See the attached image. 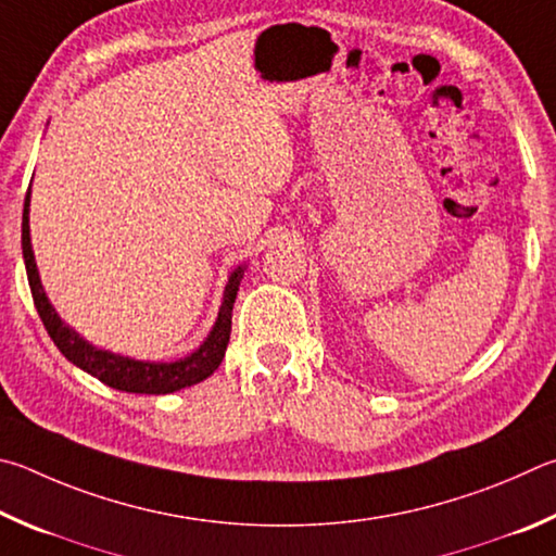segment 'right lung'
Segmentation results:
<instances>
[{
    "label": "right lung",
    "mask_w": 556,
    "mask_h": 556,
    "mask_svg": "<svg viewBox=\"0 0 556 556\" xmlns=\"http://www.w3.org/2000/svg\"><path fill=\"white\" fill-rule=\"evenodd\" d=\"M22 249H24V263H26V276H28V288H31L36 313L41 317L48 337L53 339V344L61 349V354L80 366L94 378H100L104 386L116 388V391L124 393H146V395H165L173 391H180V388H188L204 381V378L217 371L222 364L224 352H227L229 334H231V309L233 300L239 293V283L243 278V268L239 266L231 273L227 290H224V300L219 307V317L214 323L210 337L204 339V344L192 352L188 358H180V362L173 364H149V362H134V358H126L112 352H102L92 344H87L85 339L77 337L71 327L61 323V317L55 315V309L48 303L43 293L41 280H38L34 251H31V239H28V192L24 200V217H22Z\"/></svg>",
    "instance_id": "obj_1"
}]
</instances>
